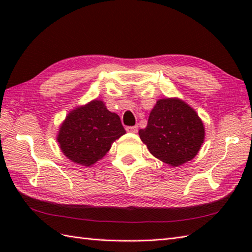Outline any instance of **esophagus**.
<instances>
[{
	"label": "esophagus",
	"mask_w": 252,
	"mask_h": 252,
	"mask_svg": "<svg viewBox=\"0 0 252 252\" xmlns=\"http://www.w3.org/2000/svg\"><path fill=\"white\" fill-rule=\"evenodd\" d=\"M126 130L127 132H130V133H136V132H137V126H126Z\"/></svg>",
	"instance_id": "esophagus-1"
}]
</instances>
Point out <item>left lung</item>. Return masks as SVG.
Returning <instances> with one entry per match:
<instances>
[{
	"label": "left lung",
	"mask_w": 252,
	"mask_h": 252,
	"mask_svg": "<svg viewBox=\"0 0 252 252\" xmlns=\"http://www.w3.org/2000/svg\"><path fill=\"white\" fill-rule=\"evenodd\" d=\"M138 134L152 155L176 167L199 152L205 129L196 111L183 100L163 98L155 105L147 126Z\"/></svg>",
	"instance_id": "left-lung-1"
}]
</instances>
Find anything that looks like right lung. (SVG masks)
Masks as SVG:
<instances>
[{
  "mask_svg": "<svg viewBox=\"0 0 252 252\" xmlns=\"http://www.w3.org/2000/svg\"><path fill=\"white\" fill-rule=\"evenodd\" d=\"M126 134L120 118L101 100H93L68 114L57 141L62 152L73 162L91 165L104 157L111 144Z\"/></svg>",
  "mask_w": 252,
  "mask_h": 252,
  "instance_id": "add662e5",
  "label": "right lung"
}]
</instances>
